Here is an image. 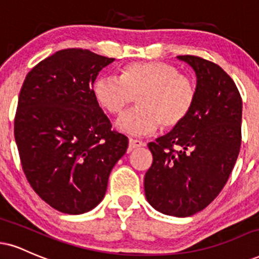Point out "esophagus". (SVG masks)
Listing matches in <instances>:
<instances>
[{
	"instance_id": "34e87169",
	"label": "esophagus",
	"mask_w": 259,
	"mask_h": 259,
	"mask_svg": "<svg viewBox=\"0 0 259 259\" xmlns=\"http://www.w3.org/2000/svg\"><path fill=\"white\" fill-rule=\"evenodd\" d=\"M143 146H146V143L143 141H140V140H134V139L129 140V149H130V151H132V149L139 148V147H143Z\"/></svg>"
}]
</instances>
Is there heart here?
<instances>
[{"instance_id":"b5f03b06","label":"heart","mask_w":259,"mask_h":259,"mask_svg":"<svg viewBox=\"0 0 259 259\" xmlns=\"http://www.w3.org/2000/svg\"><path fill=\"white\" fill-rule=\"evenodd\" d=\"M93 93L110 114H120L138 99L139 108L123 114L117 127L127 135L145 136L153 134L160 124L170 129L182 123L194 106L197 85L172 65L147 61L126 65L119 78L100 76Z\"/></svg>"}]
</instances>
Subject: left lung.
I'll return each instance as SVG.
<instances>
[{
	"label": "left lung",
	"mask_w": 259,
	"mask_h": 259,
	"mask_svg": "<svg viewBox=\"0 0 259 259\" xmlns=\"http://www.w3.org/2000/svg\"><path fill=\"white\" fill-rule=\"evenodd\" d=\"M197 76V99L182 123L148 148L153 163L145 175L146 199L164 214L188 217L204 210L229 179L241 145L242 101L222 67L180 55Z\"/></svg>",
	"instance_id": "1"
}]
</instances>
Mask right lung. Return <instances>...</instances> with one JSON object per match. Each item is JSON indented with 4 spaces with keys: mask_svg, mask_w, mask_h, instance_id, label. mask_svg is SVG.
Masks as SVG:
<instances>
[{
    "mask_svg": "<svg viewBox=\"0 0 259 259\" xmlns=\"http://www.w3.org/2000/svg\"><path fill=\"white\" fill-rule=\"evenodd\" d=\"M113 58L88 49L59 51L37 64L21 87L14 138L27 181L62 213L98 206L127 138L111 130L93 85Z\"/></svg>",
    "mask_w": 259,
    "mask_h": 259,
    "instance_id": "1",
    "label": "right lung"
}]
</instances>
